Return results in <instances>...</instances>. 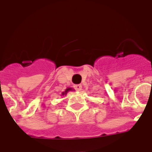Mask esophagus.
Wrapping results in <instances>:
<instances>
[{
  "label": "esophagus",
  "instance_id": "34e87169",
  "mask_svg": "<svg viewBox=\"0 0 152 152\" xmlns=\"http://www.w3.org/2000/svg\"><path fill=\"white\" fill-rule=\"evenodd\" d=\"M74 88L77 91H80L82 88V86H81V84H75V85H74Z\"/></svg>",
  "mask_w": 152,
  "mask_h": 152
}]
</instances>
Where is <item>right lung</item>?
Returning <instances> with one entry per match:
<instances>
[{"label":"right lung","instance_id":"obj_1","mask_svg":"<svg viewBox=\"0 0 152 152\" xmlns=\"http://www.w3.org/2000/svg\"><path fill=\"white\" fill-rule=\"evenodd\" d=\"M74 91L73 88H68L66 90H65V91H64V92L61 93V96H64V95H66V94H67V93L69 92V91Z\"/></svg>","mask_w":152,"mask_h":152}]
</instances>
